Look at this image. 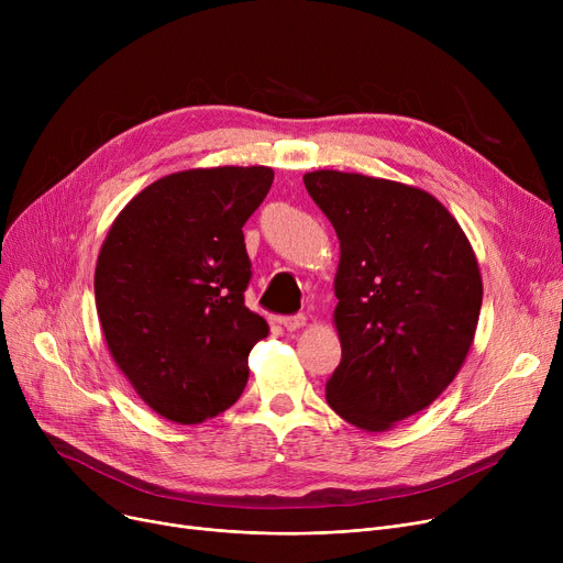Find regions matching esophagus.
I'll return each instance as SVG.
<instances>
[{
	"instance_id": "34e87169",
	"label": "esophagus",
	"mask_w": 563,
	"mask_h": 563,
	"mask_svg": "<svg viewBox=\"0 0 563 563\" xmlns=\"http://www.w3.org/2000/svg\"><path fill=\"white\" fill-rule=\"evenodd\" d=\"M280 323H283V329L285 331H299V329H303L306 327V317L303 314H294V317H283L280 319Z\"/></svg>"
}]
</instances>
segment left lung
I'll return each instance as SVG.
<instances>
[{
	"label": "left lung",
	"instance_id": "obj_1",
	"mask_svg": "<svg viewBox=\"0 0 563 563\" xmlns=\"http://www.w3.org/2000/svg\"><path fill=\"white\" fill-rule=\"evenodd\" d=\"M303 183L340 240L342 361L327 401L353 427L388 431L431 406L463 367L484 297L477 255L424 189L329 168Z\"/></svg>",
	"mask_w": 563,
	"mask_h": 563
}]
</instances>
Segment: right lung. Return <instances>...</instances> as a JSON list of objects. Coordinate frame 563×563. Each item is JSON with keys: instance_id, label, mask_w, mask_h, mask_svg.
Returning a JSON list of instances; mask_svg holds the SVG:
<instances>
[{"instance_id": "add662e5", "label": "right lung", "mask_w": 563, "mask_h": 563, "mask_svg": "<svg viewBox=\"0 0 563 563\" xmlns=\"http://www.w3.org/2000/svg\"><path fill=\"white\" fill-rule=\"evenodd\" d=\"M269 166L189 168L139 191L104 236L96 306L113 363L157 416L200 424L246 388L269 323L244 306V223Z\"/></svg>"}]
</instances>
